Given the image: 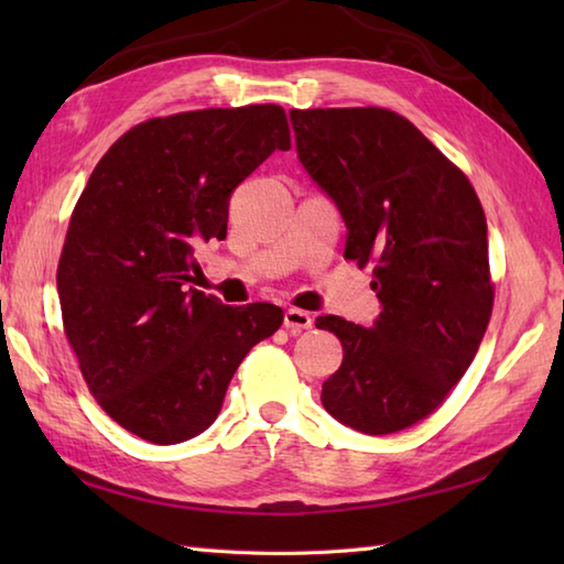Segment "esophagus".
Listing matches in <instances>:
<instances>
[{"label": "esophagus", "mask_w": 564, "mask_h": 564, "mask_svg": "<svg viewBox=\"0 0 564 564\" xmlns=\"http://www.w3.org/2000/svg\"><path fill=\"white\" fill-rule=\"evenodd\" d=\"M313 322H315L313 315L305 313V310H297V307L285 310V315H283V327L291 334H301L303 329H310L313 327Z\"/></svg>", "instance_id": "esophagus-1"}]
</instances>
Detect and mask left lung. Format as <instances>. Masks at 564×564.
<instances>
[{
  "mask_svg": "<svg viewBox=\"0 0 564 564\" xmlns=\"http://www.w3.org/2000/svg\"><path fill=\"white\" fill-rule=\"evenodd\" d=\"M297 158L349 227L344 259L373 263V327L325 315L344 361L322 404L368 436L394 434L448 398L495 305L482 203L458 166L404 116L378 106L293 109Z\"/></svg>",
  "mask_w": 564,
  "mask_h": 564,
  "instance_id": "1",
  "label": "left lung"
}]
</instances>
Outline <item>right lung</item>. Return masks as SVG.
Here are the masks:
<instances>
[{"label":"right lung","instance_id":"obj_1","mask_svg":"<svg viewBox=\"0 0 564 564\" xmlns=\"http://www.w3.org/2000/svg\"><path fill=\"white\" fill-rule=\"evenodd\" d=\"M273 150L275 104L150 118L118 138L72 210L57 263L65 337L94 400L160 446L206 431L249 349L281 327L269 303L186 289L194 251L227 235V203Z\"/></svg>","mask_w":564,"mask_h":564}]
</instances>
